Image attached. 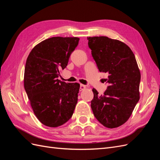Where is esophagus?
I'll list each match as a JSON object with an SVG mask.
<instances>
[{
    "instance_id": "34e87169",
    "label": "esophagus",
    "mask_w": 160,
    "mask_h": 160,
    "mask_svg": "<svg viewBox=\"0 0 160 160\" xmlns=\"http://www.w3.org/2000/svg\"><path fill=\"white\" fill-rule=\"evenodd\" d=\"M86 88H87L86 85H83V84H81V85H80V91L85 90Z\"/></svg>"
}]
</instances>
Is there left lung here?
Masks as SVG:
<instances>
[{"label": "left lung", "mask_w": 160, "mask_h": 160, "mask_svg": "<svg viewBox=\"0 0 160 160\" xmlns=\"http://www.w3.org/2000/svg\"><path fill=\"white\" fill-rule=\"evenodd\" d=\"M91 55L100 72H108L103 95L93 89L91 107L95 118L108 128L128 120L139 99L141 74L135 55L124 42L107 37H88Z\"/></svg>", "instance_id": "8db88e82"}]
</instances>
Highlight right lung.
Listing matches in <instances>:
<instances>
[{
    "label": "right lung",
    "instance_id": "right-lung-1",
    "mask_svg": "<svg viewBox=\"0 0 160 160\" xmlns=\"http://www.w3.org/2000/svg\"><path fill=\"white\" fill-rule=\"evenodd\" d=\"M78 37H54L33 48L26 61L24 86L31 108L43 125L57 128L72 117L80 85L58 79L68 64Z\"/></svg>",
    "mask_w": 160,
    "mask_h": 160
}]
</instances>
